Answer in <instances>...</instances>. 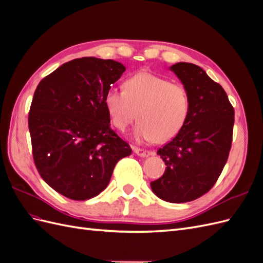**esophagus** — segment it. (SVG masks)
Returning a JSON list of instances; mask_svg holds the SVG:
<instances>
[{
    "label": "esophagus",
    "instance_id": "34e87169",
    "mask_svg": "<svg viewBox=\"0 0 263 263\" xmlns=\"http://www.w3.org/2000/svg\"><path fill=\"white\" fill-rule=\"evenodd\" d=\"M133 151H134L135 155H137L139 157H149L151 155L149 150L140 149V148H137V147H133Z\"/></svg>",
    "mask_w": 263,
    "mask_h": 263
}]
</instances>
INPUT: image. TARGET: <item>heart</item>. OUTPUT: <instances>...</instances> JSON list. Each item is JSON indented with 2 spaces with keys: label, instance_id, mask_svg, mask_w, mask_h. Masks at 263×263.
<instances>
[{
  "label": "heart",
  "instance_id": "obj_1",
  "mask_svg": "<svg viewBox=\"0 0 263 263\" xmlns=\"http://www.w3.org/2000/svg\"><path fill=\"white\" fill-rule=\"evenodd\" d=\"M105 107L119 130H125L138 118L137 140L163 142L177 136L184 125L190 107L185 87L150 72H138L125 82V91L110 89Z\"/></svg>",
  "mask_w": 263,
  "mask_h": 263
}]
</instances>
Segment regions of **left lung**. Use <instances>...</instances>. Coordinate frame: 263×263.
<instances>
[{
    "label": "left lung",
    "mask_w": 263,
    "mask_h": 263,
    "mask_svg": "<svg viewBox=\"0 0 263 263\" xmlns=\"http://www.w3.org/2000/svg\"><path fill=\"white\" fill-rule=\"evenodd\" d=\"M170 70L187 92L189 114L177 136L157 151L166 166L150 186L165 202L185 203L208 193L224 169L232 147L235 110L221 85L201 67L178 62Z\"/></svg>",
    "instance_id": "8db88e82"
}]
</instances>
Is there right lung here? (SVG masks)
I'll list each match as a JSON object with an SVG mask.
<instances>
[{"label":"right lung","instance_id":"add662e5","mask_svg":"<svg viewBox=\"0 0 263 263\" xmlns=\"http://www.w3.org/2000/svg\"><path fill=\"white\" fill-rule=\"evenodd\" d=\"M125 66L83 57L63 63L39 82L28 115L33 157L44 181L70 200L99 195L116 163L132 155L109 127L105 95Z\"/></svg>","mask_w":263,"mask_h":263}]
</instances>
